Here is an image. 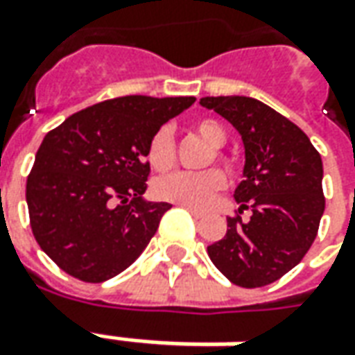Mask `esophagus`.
Returning a JSON list of instances; mask_svg holds the SVG:
<instances>
[{"mask_svg":"<svg viewBox=\"0 0 355 355\" xmlns=\"http://www.w3.org/2000/svg\"><path fill=\"white\" fill-rule=\"evenodd\" d=\"M182 208H184V209H188V211H190V214H192V216H194V218H196V219L204 218V211H202V209L190 208V206H182Z\"/></svg>","mask_w":355,"mask_h":355,"instance_id":"esophagus-1","label":"esophagus"}]
</instances>
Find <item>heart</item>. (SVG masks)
<instances>
[{
	"label": "heart",
	"instance_id": "heart-1",
	"mask_svg": "<svg viewBox=\"0 0 355 355\" xmlns=\"http://www.w3.org/2000/svg\"><path fill=\"white\" fill-rule=\"evenodd\" d=\"M194 132L209 147H216L209 153L208 165L216 159L231 168V161L223 155L221 149H218L227 141L225 128L211 118H204L194 124ZM147 161H149L151 168L157 173H167L175 167L177 147H175L173 130L168 126H161L151 136L149 144H147ZM223 187H225V175L219 168H206V171H198V173L182 171V173H173L167 177L157 178L153 184V192L157 198L173 202V204H182V206H190V208H206Z\"/></svg>",
	"mask_w": 355,
	"mask_h": 355
}]
</instances>
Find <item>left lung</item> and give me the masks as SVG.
<instances>
[{
	"instance_id": "8db88e82",
	"label": "left lung",
	"mask_w": 355,
	"mask_h": 355,
	"mask_svg": "<svg viewBox=\"0 0 355 355\" xmlns=\"http://www.w3.org/2000/svg\"><path fill=\"white\" fill-rule=\"evenodd\" d=\"M202 107L229 120L245 144L239 214L208 247L216 268L241 288H262L307 254L324 211L322 161L305 132L250 96H204Z\"/></svg>"
}]
</instances>
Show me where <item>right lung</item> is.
I'll return each mask as SVG.
<instances>
[{"label": "right lung", "mask_w": 355, "mask_h": 355, "mask_svg": "<svg viewBox=\"0 0 355 355\" xmlns=\"http://www.w3.org/2000/svg\"><path fill=\"white\" fill-rule=\"evenodd\" d=\"M194 101L118 96L46 134L26 178V206L36 243L66 274L101 284L144 252L171 208L144 200L147 144Z\"/></svg>", "instance_id": "add662e5"}]
</instances>
